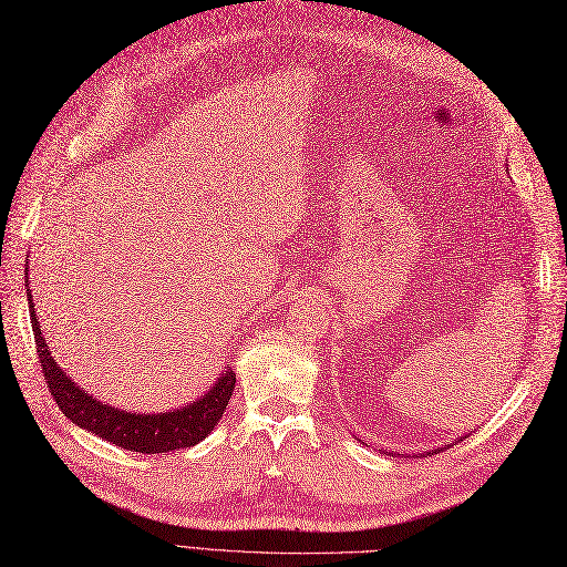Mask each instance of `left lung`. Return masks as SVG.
Listing matches in <instances>:
<instances>
[{
    "mask_svg": "<svg viewBox=\"0 0 567 567\" xmlns=\"http://www.w3.org/2000/svg\"><path fill=\"white\" fill-rule=\"evenodd\" d=\"M447 447H450V444H444V447H437L435 452H442V450H447ZM425 454H431V452H425Z\"/></svg>",
    "mask_w": 567,
    "mask_h": 567,
    "instance_id": "1",
    "label": "left lung"
}]
</instances>
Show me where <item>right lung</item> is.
<instances>
[{"mask_svg":"<svg viewBox=\"0 0 567 567\" xmlns=\"http://www.w3.org/2000/svg\"><path fill=\"white\" fill-rule=\"evenodd\" d=\"M28 310L44 379L49 392L54 394L59 409L75 425L99 435L101 440L113 442L115 447L140 454H163L194 447V444H198L213 433V427L219 423L221 414H225L236 385V373L229 364L219 373V379L208 388V392L200 394L196 402H188L179 409L161 411V414H156V411H153V414H146V411L144 414H136V411L117 409L109 402H99L87 390H82L71 375L56 364V359L51 357L35 315V302H32L30 286Z\"/></svg>","mask_w":567,"mask_h":567,"instance_id":"right-lung-1","label":"right lung"}]
</instances>
